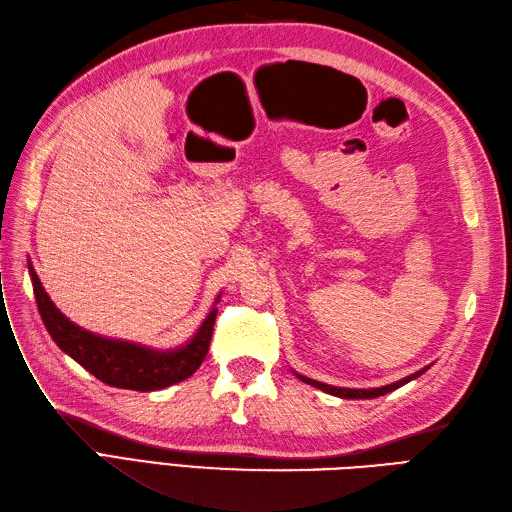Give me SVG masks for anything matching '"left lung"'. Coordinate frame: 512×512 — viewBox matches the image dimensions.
Segmentation results:
<instances>
[{
  "label": "left lung",
  "mask_w": 512,
  "mask_h": 512,
  "mask_svg": "<svg viewBox=\"0 0 512 512\" xmlns=\"http://www.w3.org/2000/svg\"><path fill=\"white\" fill-rule=\"evenodd\" d=\"M425 370H430V366L419 370V372H415V374H410V376H406V378H400V381H395V383H391V385L374 387V389H346V387H334V385H325V383H321V381H312V378H308V376H304V374H298L295 370H293V374L298 376L300 381H304V383H308V385H312V387H317V389H321V391H325V393H329V395H336V398H344V400H372V398H381V395H385V393H391V391H395V389H400L402 385H406V383H410V381H415V378H419Z\"/></svg>",
  "instance_id": "obj_1"
}]
</instances>
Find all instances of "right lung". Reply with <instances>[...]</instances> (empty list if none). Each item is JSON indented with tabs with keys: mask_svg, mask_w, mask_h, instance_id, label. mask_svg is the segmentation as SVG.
Listing matches in <instances>:
<instances>
[{
	"mask_svg": "<svg viewBox=\"0 0 512 512\" xmlns=\"http://www.w3.org/2000/svg\"><path fill=\"white\" fill-rule=\"evenodd\" d=\"M29 276L48 334L63 353H68L102 383L131 391H157L185 381L202 366L210 346L214 319H217V308L208 312V317L187 344L170 351H155L136 342L104 338L78 327L48 298L31 261Z\"/></svg>",
	"mask_w": 512,
	"mask_h": 512,
	"instance_id": "1",
	"label": "right lung"
}]
</instances>
